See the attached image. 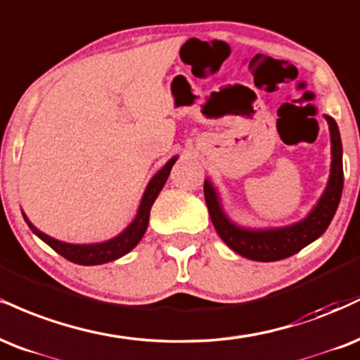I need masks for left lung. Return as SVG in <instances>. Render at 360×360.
I'll return each instance as SVG.
<instances>
[{"label":"left lung","instance_id":"obj_1","mask_svg":"<svg viewBox=\"0 0 360 360\" xmlns=\"http://www.w3.org/2000/svg\"><path fill=\"white\" fill-rule=\"evenodd\" d=\"M330 128L332 138V168L328 185L325 188L322 198L307 219L293 226L281 227V229L268 231H251L234 226L226 214L222 212L219 204L217 193L209 180L204 184L205 204L209 209L210 221H212L215 231L221 236L224 243L232 251L252 261H280L290 257L302 251L303 248L314 243L327 231L328 224L332 222L339 207L342 188H344V168H342V141L339 134V126L333 117L325 116Z\"/></svg>","mask_w":360,"mask_h":360}]
</instances>
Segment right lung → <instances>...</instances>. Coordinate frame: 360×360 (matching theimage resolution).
Returning a JSON list of instances; mask_svg holds the SVG:
<instances>
[{"instance_id": "1", "label": "right lung", "mask_w": 360, "mask_h": 360, "mask_svg": "<svg viewBox=\"0 0 360 360\" xmlns=\"http://www.w3.org/2000/svg\"><path fill=\"white\" fill-rule=\"evenodd\" d=\"M176 162V156L168 162L165 167L160 170L153 179L150 180L148 187L143 193L141 204H139L138 214L134 217V221L126 227L124 231L121 232L117 238L105 240V243H99V244H69V243H62V240H57L50 236L44 234L33 226L32 222L28 221L27 215L23 214L25 221H27L28 227L32 229L35 234L40 238L44 243L49 244L50 248L53 249L55 252L65 257V259L72 261V263L77 264H84V266H94V264H103V263H109V261L117 259V257L124 256L126 252H129L136 244L141 240L143 234H145L146 227H148V221H150V210L153 202L158 197V193L162 192L165 181H167L168 175H170V170L173 167V163Z\"/></svg>"}]
</instances>
